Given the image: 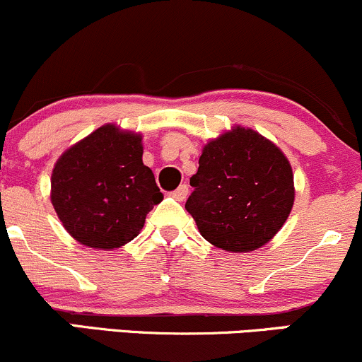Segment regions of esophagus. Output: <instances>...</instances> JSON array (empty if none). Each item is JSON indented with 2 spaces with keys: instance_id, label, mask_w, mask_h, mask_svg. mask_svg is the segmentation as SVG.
I'll return each instance as SVG.
<instances>
[{
  "instance_id": "esophagus-1",
  "label": "esophagus",
  "mask_w": 362,
  "mask_h": 362,
  "mask_svg": "<svg viewBox=\"0 0 362 362\" xmlns=\"http://www.w3.org/2000/svg\"><path fill=\"white\" fill-rule=\"evenodd\" d=\"M188 192H189V189H188V186H186V185H181V186H180V188H177V189H176V192H174V193H173V197H174V198H176V200H180V202H182V200H185V198H186V197H188Z\"/></svg>"
}]
</instances>
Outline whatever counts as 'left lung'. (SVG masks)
Listing matches in <instances>:
<instances>
[{"label": "left lung", "mask_w": 362, "mask_h": 362, "mask_svg": "<svg viewBox=\"0 0 362 362\" xmlns=\"http://www.w3.org/2000/svg\"><path fill=\"white\" fill-rule=\"evenodd\" d=\"M198 164L186 210L206 241L243 253L279 233L294 203V177L272 141L238 127L210 141Z\"/></svg>", "instance_id": "left-lung-1"}]
</instances>
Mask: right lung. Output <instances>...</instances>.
<instances>
[{
	"instance_id": "1",
	"label": "right lung",
	"mask_w": 362,
	"mask_h": 362,
	"mask_svg": "<svg viewBox=\"0 0 362 362\" xmlns=\"http://www.w3.org/2000/svg\"><path fill=\"white\" fill-rule=\"evenodd\" d=\"M141 153L140 135L105 124L56 162L51 202L76 241L112 250L140 234L147 214L164 198Z\"/></svg>"
}]
</instances>
